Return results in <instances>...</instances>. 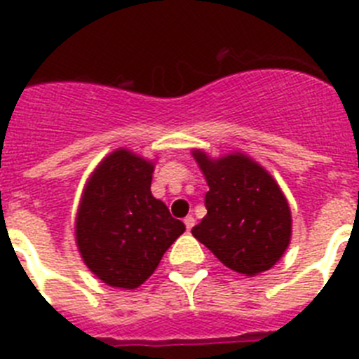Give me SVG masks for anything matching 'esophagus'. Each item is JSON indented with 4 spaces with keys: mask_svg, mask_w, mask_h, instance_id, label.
<instances>
[{
    "mask_svg": "<svg viewBox=\"0 0 359 359\" xmlns=\"http://www.w3.org/2000/svg\"><path fill=\"white\" fill-rule=\"evenodd\" d=\"M183 223H185L187 230H192V226H194V223H196V219L192 217V215H187V217L183 219Z\"/></svg>",
    "mask_w": 359,
    "mask_h": 359,
    "instance_id": "obj_1",
    "label": "esophagus"
}]
</instances>
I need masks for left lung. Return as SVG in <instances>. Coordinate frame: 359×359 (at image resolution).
I'll use <instances>...</instances> for the list:
<instances>
[{
	"label": "left lung",
	"instance_id": "1",
	"mask_svg": "<svg viewBox=\"0 0 359 359\" xmlns=\"http://www.w3.org/2000/svg\"><path fill=\"white\" fill-rule=\"evenodd\" d=\"M192 156L210 189L192 236L244 277L273 268L291 241L290 205L273 176L244 152L210 158L194 149Z\"/></svg>",
	"mask_w": 359,
	"mask_h": 359
}]
</instances>
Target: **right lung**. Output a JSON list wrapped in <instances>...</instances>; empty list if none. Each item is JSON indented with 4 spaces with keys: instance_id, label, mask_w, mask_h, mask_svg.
Returning a JSON list of instances; mask_svg holds the SVG:
<instances>
[{
    "instance_id": "add662e5",
    "label": "right lung",
    "mask_w": 359,
    "mask_h": 359,
    "mask_svg": "<svg viewBox=\"0 0 359 359\" xmlns=\"http://www.w3.org/2000/svg\"><path fill=\"white\" fill-rule=\"evenodd\" d=\"M152 172L154 161L120 147L97 165L82 190L77 248L91 273L111 287L142 286L185 231L152 196Z\"/></svg>"
}]
</instances>
